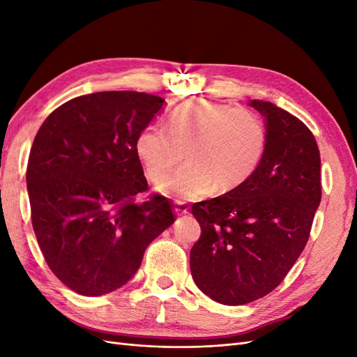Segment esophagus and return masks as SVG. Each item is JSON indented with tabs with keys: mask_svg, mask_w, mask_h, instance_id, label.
Returning <instances> with one entry per match:
<instances>
[{
	"mask_svg": "<svg viewBox=\"0 0 357 357\" xmlns=\"http://www.w3.org/2000/svg\"><path fill=\"white\" fill-rule=\"evenodd\" d=\"M174 211H176L178 215L188 214V213H189L188 204H186V202H181V201H176V202H174Z\"/></svg>",
	"mask_w": 357,
	"mask_h": 357,
	"instance_id": "esophagus-1",
	"label": "esophagus"
}]
</instances>
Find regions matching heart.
<instances>
[{
    "instance_id": "b5f03b06",
    "label": "heart",
    "mask_w": 357,
    "mask_h": 357,
    "mask_svg": "<svg viewBox=\"0 0 357 357\" xmlns=\"http://www.w3.org/2000/svg\"><path fill=\"white\" fill-rule=\"evenodd\" d=\"M265 147V126L255 113L204 100L172 113L168 131L149 125L135 138V153L153 183L163 180L185 153L188 164L158 185L159 192L180 199L243 186L261 164Z\"/></svg>"
}]
</instances>
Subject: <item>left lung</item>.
Segmentation results:
<instances>
[{"label":"left lung","instance_id":"1","mask_svg":"<svg viewBox=\"0 0 357 357\" xmlns=\"http://www.w3.org/2000/svg\"><path fill=\"white\" fill-rule=\"evenodd\" d=\"M248 105L265 121L261 164L243 186L192 205L201 226L190 250L193 282L225 305L248 304L283 282L304 250L321 199L314 135L273 102Z\"/></svg>","mask_w":357,"mask_h":357}]
</instances>
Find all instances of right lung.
I'll return each instance as SVG.
<instances>
[{
    "label": "right lung",
    "mask_w": 357,
    "mask_h": 357,
    "mask_svg": "<svg viewBox=\"0 0 357 357\" xmlns=\"http://www.w3.org/2000/svg\"><path fill=\"white\" fill-rule=\"evenodd\" d=\"M164 104L144 92H95L62 104L38 129L26 169L32 228L52 273L75 294L126 284L174 223L167 198L134 202L147 190L135 138Z\"/></svg>",
    "instance_id": "obj_1"
}]
</instances>
